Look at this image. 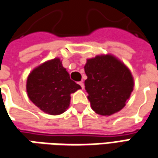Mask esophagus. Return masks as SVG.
Here are the masks:
<instances>
[{"instance_id": "obj_1", "label": "esophagus", "mask_w": 158, "mask_h": 158, "mask_svg": "<svg viewBox=\"0 0 158 158\" xmlns=\"http://www.w3.org/2000/svg\"><path fill=\"white\" fill-rule=\"evenodd\" d=\"M78 84L81 86L82 89L84 88V83H83V81H79V82H78Z\"/></svg>"}]
</instances>
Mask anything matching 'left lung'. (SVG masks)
<instances>
[{"mask_svg": "<svg viewBox=\"0 0 158 158\" xmlns=\"http://www.w3.org/2000/svg\"><path fill=\"white\" fill-rule=\"evenodd\" d=\"M84 70L88 77L85 89L92 109L101 116L120 111L135 85L126 64L112 54H101L87 59Z\"/></svg>", "mask_w": 158, "mask_h": 158, "instance_id": "obj_1", "label": "left lung"}]
</instances>
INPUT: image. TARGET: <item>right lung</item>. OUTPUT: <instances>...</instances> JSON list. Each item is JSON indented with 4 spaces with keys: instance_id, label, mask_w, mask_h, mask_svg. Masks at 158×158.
Wrapping results in <instances>:
<instances>
[{
    "instance_id": "1",
    "label": "right lung",
    "mask_w": 158,
    "mask_h": 158,
    "mask_svg": "<svg viewBox=\"0 0 158 158\" xmlns=\"http://www.w3.org/2000/svg\"><path fill=\"white\" fill-rule=\"evenodd\" d=\"M81 88L70 79L59 58L35 67L26 81L29 99L43 112L52 116L64 112L70 106V94Z\"/></svg>"
}]
</instances>
